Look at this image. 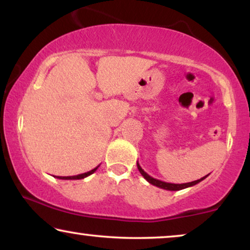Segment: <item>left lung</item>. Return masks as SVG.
<instances>
[{"instance_id": "8db88e82", "label": "left lung", "mask_w": 250, "mask_h": 250, "mask_svg": "<svg viewBox=\"0 0 250 250\" xmlns=\"http://www.w3.org/2000/svg\"><path fill=\"white\" fill-rule=\"evenodd\" d=\"M138 164V169H139V172L141 173V175L145 177V179L148 181V182L150 183V184H152V186H156V187H158V188H160V189H164V190H168V191H177V190H182V189H186V188H190V187H193V186H196L197 183H199V182H201V181L203 180H205L206 179V177L209 175V174H208V175H206V176H204V177H201V179H199V180H196V181H193V182H189V183H182V184H175V183H167V182H164V181H160V180H157V179H153L152 176H150L149 174H146L145 170L142 169V167L140 166V164L139 163H136Z\"/></svg>"}]
</instances>
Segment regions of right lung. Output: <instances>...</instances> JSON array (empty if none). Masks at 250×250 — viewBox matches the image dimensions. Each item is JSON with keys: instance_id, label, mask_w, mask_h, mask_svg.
Here are the masks:
<instances>
[{"instance_id": "right-lung-1", "label": "right lung", "mask_w": 250, "mask_h": 250, "mask_svg": "<svg viewBox=\"0 0 250 250\" xmlns=\"http://www.w3.org/2000/svg\"><path fill=\"white\" fill-rule=\"evenodd\" d=\"M99 166H100V165H99ZM99 166H97L95 168L90 170V172H86V173H83V174H78V175H74V176H57V179H60V180H82V179H84V177H86L88 175H91V174H93L95 170L98 169Z\"/></svg>"}]
</instances>
